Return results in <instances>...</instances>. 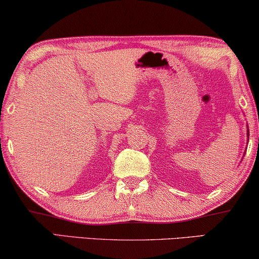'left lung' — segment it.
I'll return each mask as SVG.
<instances>
[{
    "label": "left lung",
    "instance_id": "8db88e82",
    "mask_svg": "<svg viewBox=\"0 0 259 259\" xmlns=\"http://www.w3.org/2000/svg\"><path fill=\"white\" fill-rule=\"evenodd\" d=\"M247 140H249V127H247Z\"/></svg>",
    "mask_w": 259,
    "mask_h": 259
}]
</instances>
